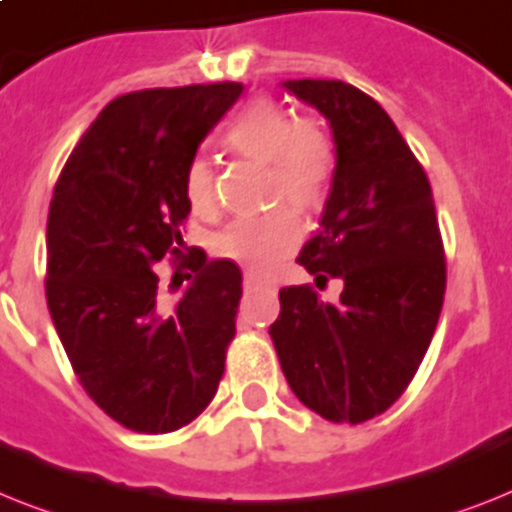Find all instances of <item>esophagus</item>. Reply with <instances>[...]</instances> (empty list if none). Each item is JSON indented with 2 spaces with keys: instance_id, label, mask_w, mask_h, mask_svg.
Masks as SVG:
<instances>
[{
  "instance_id": "esophagus-1",
  "label": "esophagus",
  "mask_w": 512,
  "mask_h": 512,
  "mask_svg": "<svg viewBox=\"0 0 512 512\" xmlns=\"http://www.w3.org/2000/svg\"><path fill=\"white\" fill-rule=\"evenodd\" d=\"M260 284H263V278L257 276V273H252V270H247V273H244V289H247V292L257 289Z\"/></svg>"
}]
</instances>
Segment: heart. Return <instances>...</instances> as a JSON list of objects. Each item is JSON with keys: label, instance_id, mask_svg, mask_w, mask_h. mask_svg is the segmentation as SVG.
I'll return each instance as SVG.
<instances>
[{"label": "heart", "instance_id": "b5f03b06", "mask_svg": "<svg viewBox=\"0 0 512 512\" xmlns=\"http://www.w3.org/2000/svg\"><path fill=\"white\" fill-rule=\"evenodd\" d=\"M226 144L236 155L268 162L270 199H286L299 210H310L326 197L334 173V147L313 123L294 118L270 99L249 102L226 131ZM184 194L194 213H210L215 205L213 168L205 157L186 165ZM299 244V223L289 207H278L260 218L234 220L215 239L223 257L249 270H270Z\"/></svg>", "mask_w": 512, "mask_h": 512}]
</instances>
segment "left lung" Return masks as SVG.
Returning <instances> with one entry per match:
<instances>
[{
    "label": "left lung",
    "instance_id": "left-lung-1",
    "mask_svg": "<svg viewBox=\"0 0 512 512\" xmlns=\"http://www.w3.org/2000/svg\"><path fill=\"white\" fill-rule=\"evenodd\" d=\"M331 126L336 165L321 226L297 263L315 284L278 292L270 326L297 400L334 423L384 413L413 381L444 302V249L429 178L384 107L344 81H281Z\"/></svg>",
    "mask_w": 512,
    "mask_h": 512
}]
</instances>
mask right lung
<instances>
[{"label": "right lung", "mask_w": 512, "mask_h": 512, "mask_svg": "<svg viewBox=\"0 0 512 512\" xmlns=\"http://www.w3.org/2000/svg\"><path fill=\"white\" fill-rule=\"evenodd\" d=\"M242 91L197 83L112 99L54 186L49 315L86 394L139 434L181 429L210 405L236 334L239 265L194 249L195 278L176 302L162 299L155 268L181 257L186 165Z\"/></svg>", "instance_id": "obj_1"}]
</instances>
